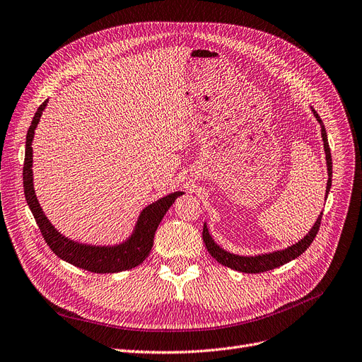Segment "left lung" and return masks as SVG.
Listing matches in <instances>:
<instances>
[{
	"label": "left lung",
	"mask_w": 362,
	"mask_h": 362,
	"mask_svg": "<svg viewBox=\"0 0 362 362\" xmlns=\"http://www.w3.org/2000/svg\"><path fill=\"white\" fill-rule=\"evenodd\" d=\"M313 113H314L315 119L318 120L320 127H321V136H322V141H324V151H325V160H327V172H329V181H327L325 194H329L330 187H332V174H333L332 153H330V146H329V140H327V132H325L322 120L314 109H313ZM321 218H322V212L317 218L311 231H309L302 240H299L298 243H295L293 246H290L287 249L277 250V252H272V253H264V255H256V256H240V255H234V253L223 250L222 247H219L214 242V238L209 234V230H208V227H206V223L203 226V242L206 245V249H208V252L212 255V257H215V259L219 264H222L223 267H228L231 269H235V271H240V272H246V274H257V272H264V271L279 268V267H281V265H284L290 261L296 259L298 256H300L314 242V238H315V235L320 230Z\"/></svg>",
	"instance_id": "obj_1"
}]
</instances>
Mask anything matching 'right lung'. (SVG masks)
Returning <instances> with one entry per match:
<instances>
[{
	"instance_id": "right-lung-1",
	"label": "right lung",
	"mask_w": 362,
	"mask_h": 362,
	"mask_svg": "<svg viewBox=\"0 0 362 362\" xmlns=\"http://www.w3.org/2000/svg\"><path fill=\"white\" fill-rule=\"evenodd\" d=\"M48 100H45L38 107L35 116L32 119V124L26 134V148H25V165H23V188L25 197L29 204V208L35 218L41 234L45 240V243L49 246L60 259L72 264L85 271H91L97 274H109V272H120L140 265L148 256L153 247V238L156 233L160 221L165 214L182 192L170 193L158 202L148 204L147 208L139 216V221L135 223V228L124 243L116 246H91L82 245L74 240L62 235L51 222L44 215L38 199L33 190V177H32V140L35 128L40 122L41 115L47 106Z\"/></svg>"
}]
</instances>
